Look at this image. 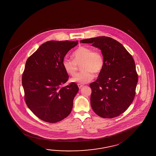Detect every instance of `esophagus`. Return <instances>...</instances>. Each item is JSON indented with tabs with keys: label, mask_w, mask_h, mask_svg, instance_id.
<instances>
[{
	"label": "esophagus",
	"mask_w": 156,
	"mask_h": 156,
	"mask_svg": "<svg viewBox=\"0 0 156 156\" xmlns=\"http://www.w3.org/2000/svg\"><path fill=\"white\" fill-rule=\"evenodd\" d=\"M78 87H79V88L81 89L83 87V84H78Z\"/></svg>",
	"instance_id": "34e87169"
}]
</instances>
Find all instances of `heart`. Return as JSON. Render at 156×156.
<instances>
[{"label":"heart","mask_w":156,"mask_h":156,"mask_svg":"<svg viewBox=\"0 0 156 156\" xmlns=\"http://www.w3.org/2000/svg\"><path fill=\"white\" fill-rule=\"evenodd\" d=\"M72 57L73 59L65 58L62 61V65L66 73L74 76L78 71V65L81 64L80 69L82 70L71 79L73 82L87 83L93 79V73H99L103 69L104 58L101 53L98 50L80 46L74 51Z\"/></svg>","instance_id":"1"}]
</instances>
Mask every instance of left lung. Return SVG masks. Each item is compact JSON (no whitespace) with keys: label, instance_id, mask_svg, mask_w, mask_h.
<instances>
[{"label":"left lung","instance_id":"1","mask_svg":"<svg viewBox=\"0 0 156 156\" xmlns=\"http://www.w3.org/2000/svg\"><path fill=\"white\" fill-rule=\"evenodd\" d=\"M101 50L104 65L98 78L91 83L90 104L103 118L117 117L125 112L135 95L138 76L135 61L123 45L106 36L80 40Z\"/></svg>","mask_w":156,"mask_h":156}]
</instances>
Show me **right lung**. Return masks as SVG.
Segmentation results:
<instances>
[{"instance_id":"right-lung-1","label":"right lung","mask_w":156,"mask_h":156,"mask_svg":"<svg viewBox=\"0 0 156 156\" xmlns=\"http://www.w3.org/2000/svg\"><path fill=\"white\" fill-rule=\"evenodd\" d=\"M78 43L47 41L27 59L22 76L25 100L30 110L42 120L56 123L71 113L79 88L74 82L62 87L69 78L62 61Z\"/></svg>"}]
</instances>
